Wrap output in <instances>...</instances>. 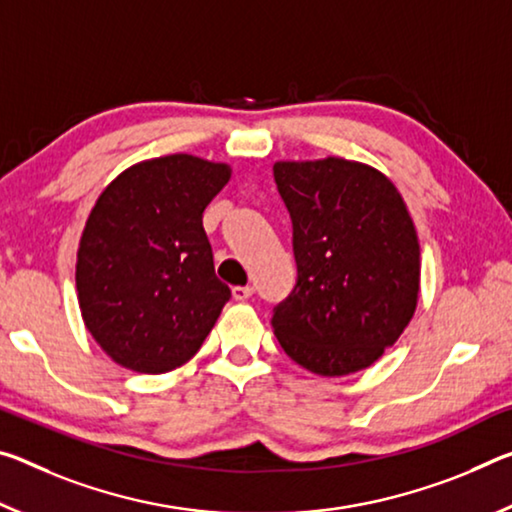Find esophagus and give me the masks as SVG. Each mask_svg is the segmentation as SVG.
Returning <instances> with one entry per match:
<instances>
[{
    "instance_id": "esophagus-1",
    "label": "esophagus",
    "mask_w": 512,
    "mask_h": 512,
    "mask_svg": "<svg viewBox=\"0 0 512 512\" xmlns=\"http://www.w3.org/2000/svg\"><path fill=\"white\" fill-rule=\"evenodd\" d=\"M253 294H255V289L250 287V285H246V287H232L234 300H248Z\"/></svg>"
}]
</instances>
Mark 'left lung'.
Returning <instances> with one entry per match:
<instances>
[{
	"mask_svg": "<svg viewBox=\"0 0 512 512\" xmlns=\"http://www.w3.org/2000/svg\"><path fill=\"white\" fill-rule=\"evenodd\" d=\"M294 227L298 278L271 326L291 360L319 376L371 367L417 307L419 241L399 191L358 161L273 166Z\"/></svg>",
	"mask_w": 512,
	"mask_h": 512,
	"instance_id": "1",
	"label": "left lung"
}]
</instances>
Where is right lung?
Returning <instances> with one entry per match:
<instances>
[{"label":"right lung","mask_w":512,"mask_h":512,"mask_svg":"<svg viewBox=\"0 0 512 512\" xmlns=\"http://www.w3.org/2000/svg\"><path fill=\"white\" fill-rule=\"evenodd\" d=\"M230 180L225 164L170 154L127 168L81 234L84 323L111 360L139 373L189 362L232 298L216 278L202 212Z\"/></svg>","instance_id":"obj_1"}]
</instances>
